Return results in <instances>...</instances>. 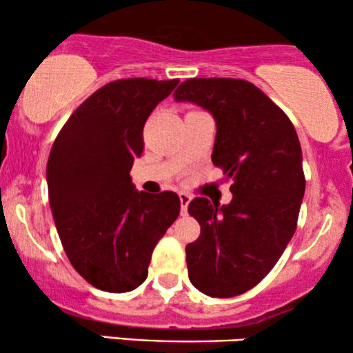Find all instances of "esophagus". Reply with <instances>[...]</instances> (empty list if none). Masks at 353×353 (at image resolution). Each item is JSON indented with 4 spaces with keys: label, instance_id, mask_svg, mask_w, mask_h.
Wrapping results in <instances>:
<instances>
[{
    "label": "esophagus",
    "instance_id": "1",
    "mask_svg": "<svg viewBox=\"0 0 353 353\" xmlns=\"http://www.w3.org/2000/svg\"><path fill=\"white\" fill-rule=\"evenodd\" d=\"M178 198H180L181 214H186V211H188V205H190V201H192V196H190L188 193L180 192V193H178Z\"/></svg>",
    "mask_w": 353,
    "mask_h": 353
}]
</instances>
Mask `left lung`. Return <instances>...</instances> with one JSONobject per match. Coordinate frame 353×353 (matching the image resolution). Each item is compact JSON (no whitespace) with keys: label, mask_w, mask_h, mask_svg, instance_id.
<instances>
[{"label":"left lung","mask_w":353,"mask_h":353,"mask_svg":"<svg viewBox=\"0 0 353 353\" xmlns=\"http://www.w3.org/2000/svg\"><path fill=\"white\" fill-rule=\"evenodd\" d=\"M173 97L211 112V160L233 181L230 205L190 201L201 233L185 250L188 277L206 296H239L269 274L297 228L305 192L299 137L284 110L243 79H186Z\"/></svg>","instance_id":"left-lung-1"}]
</instances>
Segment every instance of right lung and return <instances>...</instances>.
<instances>
[{"label":"right lung","mask_w":353,"mask_h":353,"mask_svg":"<svg viewBox=\"0 0 353 353\" xmlns=\"http://www.w3.org/2000/svg\"><path fill=\"white\" fill-rule=\"evenodd\" d=\"M178 79L112 81L87 97L49 153L54 223L74 269L105 292L147 279L153 248L180 214L173 192H137L130 170L143 152V125Z\"/></svg>","instance_id":"add662e5"}]
</instances>
